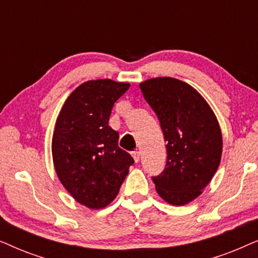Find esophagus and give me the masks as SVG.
I'll return each instance as SVG.
<instances>
[{
    "label": "esophagus",
    "mask_w": 258,
    "mask_h": 258,
    "mask_svg": "<svg viewBox=\"0 0 258 258\" xmlns=\"http://www.w3.org/2000/svg\"><path fill=\"white\" fill-rule=\"evenodd\" d=\"M133 157H134V160H135V162H139L140 161V158H141V153L140 151H133Z\"/></svg>",
    "instance_id": "1"
}]
</instances>
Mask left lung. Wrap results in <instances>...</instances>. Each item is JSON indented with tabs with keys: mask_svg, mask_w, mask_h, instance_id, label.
I'll use <instances>...</instances> for the list:
<instances>
[{
	"mask_svg": "<svg viewBox=\"0 0 258 258\" xmlns=\"http://www.w3.org/2000/svg\"><path fill=\"white\" fill-rule=\"evenodd\" d=\"M140 88L168 142L164 171L153 177L156 191L171 206H184L217 171L223 148L220 123L202 95L183 81L156 77Z\"/></svg>",
	"mask_w": 258,
	"mask_h": 258,
	"instance_id": "8db88e82",
	"label": "left lung"
}]
</instances>
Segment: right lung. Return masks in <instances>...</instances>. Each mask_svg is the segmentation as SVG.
<instances>
[{
	"mask_svg": "<svg viewBox=\"0 0 258 258\" xmlns=\"http://www.w3.org/2000/svg\"><path fill=\"white\" fill-rule=\"evenodd\" d=\"M130 84L87 81L67 98L56 119L51 153L62 185L82 206L102 209L117 196L134 158L109 126L112 105Z\"/></svg>",
	"mask_w": 258,
	"mask_h": 258,
	"instance_id": "add662e5",
	"label": "right lung"
}]
</instances>
